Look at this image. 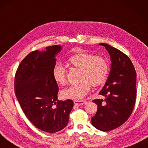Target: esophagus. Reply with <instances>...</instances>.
<instances>
[{"label":"esophagus","mask_w":148,"mask_h":148,"mask_svg":"<svg viewBox=\"0 0 148 148\" xmlns=\"http://www.w3.org/2000/svg\"><path fill=\"white\" fill-rule=\"evenodd\" d=\"M74 103L76 106H81L83 104H86V102L84 101V100H74Z\"/></svg>","instance_id":"1"}]
</instances>
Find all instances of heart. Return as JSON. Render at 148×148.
Returning a JSON list of instances; mask_svg holds the SVG:
<instances>
[{"label": "heart", "mask_w": 148, "mask_h": 148, "mask_svg": "<svg viewBox=\"0 0 148 148\" xmlns=\"http://www.w3.org/2000/svg\"><path fill=\"white\" fill-rule=\"evenodd\" d=\"M67 65L79 69L78 79L80 81L67 89L62 95L65 99L79 100L89 92L90 84L98 86L105 82L109 73V64L106 60L88 53H81L71 56L67 60ZM53 76L56 83L61 85L67 83L66 70L60 64H56L53 69Z\"/></svg>", "instance_id": "heart-1"}]
</instances>
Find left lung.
Returning a JSON list of instances; mask_svg holds the SVG:
<instances>
[{
	"mask_svg": "<svg viewBox=\"0 0 148 148\" xmlns=\"http://www.w3.org/2000/svg\"><path fill=\"white\" fill-rule=\"evenodd\" d=\"M111 65L109 76L99 95L104 99H95L97 111L92 118L97 129L108 132L126 121L132 112L136 98V72L130 59L123 53L106 43Z\"/></svg>",
	"mask_w": 148,
	"mask_h": 148,
	"instance_id": "1",
	"label": "left lung"
}]
</instances>
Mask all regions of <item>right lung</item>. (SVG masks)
Listing matches in <instances>:
<instances>
[{
	"mask_svg": "<svg viewBox=\"0 0 148 148\" xmlns=\"http://www.w3.org/2000/svg\"><path fill=\"white\" fill-rule=\"evenodd\" d=\"M62 49L55 45L31 52L15 75V94L25 114L36 127L51 134L66 127L74 106L72 100H58V86L53 76L55 57Z\"/></svg>",
	"mask_w": 148,
	"mask_h": 148,
	"instance_id": "right-lung-1",
	"label": "right lung"
}]
</instances>
